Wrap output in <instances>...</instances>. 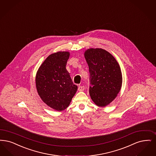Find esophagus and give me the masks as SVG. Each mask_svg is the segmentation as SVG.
<instances>
[{"mask_svg": "<svg viewBox=\"0 0 156 156\" xmlns=\"http://www.w3.org/2000/svg\"><path fill=\"white\" fill-rule=\"evenodd\" d=\"M78 89L79 91H83L85 89V87L84 86H79Z\"/></svg>", "mask_w": 156, "mask_h": 156, "instance_id": "obj_1", "label": "esophagus"}]
</instances>
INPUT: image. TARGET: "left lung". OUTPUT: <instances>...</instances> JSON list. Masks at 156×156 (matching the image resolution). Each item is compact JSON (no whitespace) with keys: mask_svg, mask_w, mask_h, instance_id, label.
Returning a JSON list of instances; mask_svg holds the SVG:
<instances>
[{"mask_svg":"<svg viewBox=\"0 0 156 156\" xmlns=\"http://www.w3.org/2000/svg\"><path fill=\"white\" fill-rule=\"evenodd\" d=\"M90 73L89 94L97 106L105 107L119 94L122 74L119 63L108 51L89 49L85 53Z\"/></svg>","mask_w":156,"mask_h":156,"instance_id":"left-lung-1","label":"left lung"}]
</instances>
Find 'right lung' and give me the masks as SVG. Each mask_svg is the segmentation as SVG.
<instances>
[{"instance_id": "obj_1", "label": "right lung", "mask_w": 156, "mask_h": 156, "mask_svg": "<svg viewBox=\"0 0 156 156\" xmlns=\"http://www.w3.org/2000/svg\"><path fill=\"white\" fill-rule=\"evenodd\" d=\"M69 56L67 51L50 55L42 64L36 76V87L41 98L57 111L68 107L78 87L66 69Z\"/></svg>"}]
</instances>
